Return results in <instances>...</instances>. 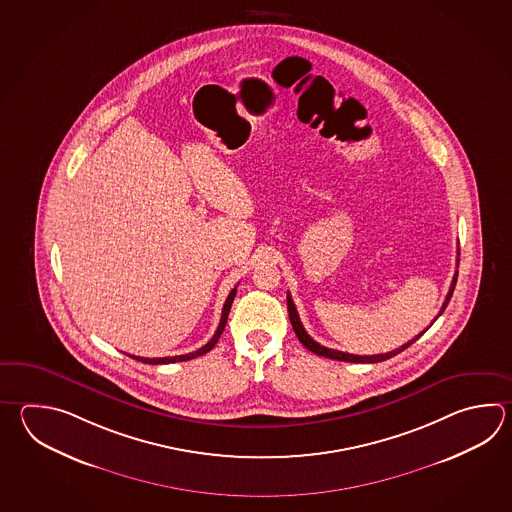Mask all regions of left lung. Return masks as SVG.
Wrapping results in <instances>:
<instances>
[{
	"instance_id": "8db88e82",
	"label": "left lung",
	"mask_w": 512,
	"mask_h": 512,
	"mask_svg": "<svg viewBox=\"0 0 512 512\" xmlns=\"http://www.w3.org/2000/svg\"><path fill=\"white\" fill-rule=\"evenodd\" d=\"M456 281H458V272L454 273V279L450 282V290L447 293V297H445V303L441 306V310H439L438 317L441 313L445 312V308H447V304H449L450 297H452V292H454V288H456ZM288 313H290V323L293 326V332L295 335L299 337V341L303 343L304 348H308L310 352L317 355H323V357H328V359H335V361H346V363H381V361H386V359H390V357H394V355L401 354L403 350H407L408 346L414 345L416 341H418L421 335L425 334V332H421V334L416 335L414 339H410L408 343H405L403 346H399L396 350H392V352H386V354H377V355H354V354H346V352H339V350H332V348H326V346L319 345L317 341H313L310 335L306 334V330H304L303 323H301V319H299V313H297V308H295V304L292 301V295L288 293ZM436 317V319H438ZM434 319V321H436Z\"/></svg>"
}]
</instances>
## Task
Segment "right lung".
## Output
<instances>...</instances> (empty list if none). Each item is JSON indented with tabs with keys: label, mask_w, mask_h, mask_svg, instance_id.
Masks as SVG:
<instances>
[{
	"label": "right lung",
	"mask_w": 512,
	"mask_h": 512,
	"mask_svg": "<svg viewBox=\"0 0 512 512\" xmlns=\"http://www.w3.org/2000/svg\"><path fill=\"white\" fill-rule=\"evenodd\" d=\"M235 293H237V286L231 290L230 295H228V299H226V303H224V308H222V317H220L219 326H217V332L213 334V337L209 339L206 345L199 348L197 352H191V354L186 355H173V357H138V355H129V357H133L136 361H142V363H147V365H169V363H180V361H189V359H195V357H199V355L208 354L209 350L213 348V346L217 345V341L220 339V335L224 332V328H226V321H228V315H230L231 304H233V299H235Z\"/></svg>",
	"instance_id": "right-lung-1"
}]
</instances>
